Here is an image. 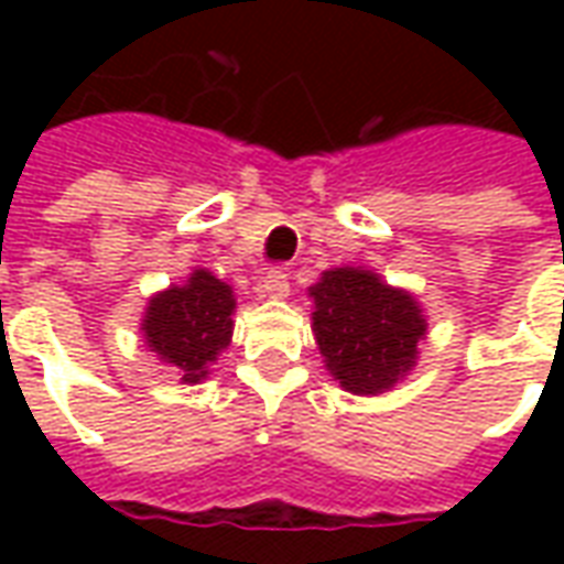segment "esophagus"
I'll return each instance as SVG.
<instances>
[{
  "instance_id": "esophagus-1",
  "label": "esophagus",
  "mask_w": 564,
  "mask_h": 564,
  "mask_svg": "<svg viewBox=\"0 0 564 564\" xmlns=\"http://www.w3.org/2000/svg\"><path fill=\"white\" fill-rule=\"evenodd\" d=\"M259 293L269 295V299H283L290 295V274L283 269H271L262 281H259Z\"/></svg>"
}]
</instances>
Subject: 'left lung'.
Segmentation results:
<instances>
[{
    "label": "left lung",
    "instance_id": "1",
    "mask_svg": "<svg viewBox=\"0 0 564 564\" xmlns=\"http://www.w3.org/2000/svg\"><path fill=\"white\" fill-rule=\"evenodd\" d=\"M314 335L326 366L347 392L390 390L416 359L425 319L414 295L362 269H335L311 286Z\"/></svg>",
    "mask_w": 564,
    "mask_h": 564
}]
</instances>
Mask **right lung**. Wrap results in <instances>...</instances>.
<instances>
[{"mask_svg":"<svg viewBox=\"0 0 564 564\" xmlns=\"http://www.w3.org/2000/svg\"><path fill=\"white\" fill-rule=\"evenodd\" d=\"M232 290L210 271H193L184 286H172L150 299L144 338L181 371V380L198 383L208 366L232 338Z\"/></svg>","mask_w":564,"mask_h":564,"instance_id":"right-lung-1","label":"right lung"}]
</instances>
